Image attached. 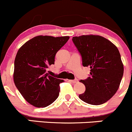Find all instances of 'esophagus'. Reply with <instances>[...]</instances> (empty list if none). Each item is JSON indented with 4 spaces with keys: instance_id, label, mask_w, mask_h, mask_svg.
<instances>
[{
    "instance_id": "esophagus-1",
    "label": "esophagus",
    "mask_w": 132,
    "mask_h": 132,
    "mask_svg": "<svg viewBox=\"0 0 132 132\" xmlns=\"http://www.w3.org/2000/svg\"><path fill=\"white\" fill-rule=\"evenodd\" d=\"M69 81L70 82V83H77V82L78 81V80L77 79H70V80H69Z\"/></svg>"
}]
</instances>
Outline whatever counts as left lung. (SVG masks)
Here are the masks:
<instances>
[{
	"label": "left lung",
	"instance_id": "8db88e82",
	"mask_svg": "<svg viewBox=\"0 0 132 132\" xmlns=\"http://www.w3.org/2000/svg\"><path fill=\"white\" fill-rule=\"evenodd\" d=\"M72 41L81 55L83 66L90 68V76L79 81L86 87L79 99L93 105L105 103L116 93L123 76L118 49L99 35L74 36Z\"/></svg>",
	"mask_w": 132,
	"mask_h": 132
}]
</instances>
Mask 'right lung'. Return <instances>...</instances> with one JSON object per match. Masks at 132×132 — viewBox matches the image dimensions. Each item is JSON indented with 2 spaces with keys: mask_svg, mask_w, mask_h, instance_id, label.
<instances>
[{
  "mask_svg": "<svg viewBox=\"0 0 132 132\" xmlns=\"http://www.w3.org/2000/svg\"><path fill=\"white\" fill-rule=\"evenodd\" d=\"M69 36H35L19 49L14 63L15 86L29 104L46 107L59 96L60 84L64 81L49 75L48 67L54 64L57 52L66 44Z\"/></svg>",
  "mask_w": 132,
  "mask_h": 132,
  "instance_id": "right-lung-1",
  "label": "right lung"
}]
</instances>
